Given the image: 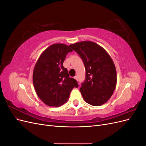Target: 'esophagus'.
I'll list each match as a JSON object with an SVG mask.
<instances>
[{
	"label": "esophagus",
	"instance_id": "34e87169",
	"mask_svg": "<svg viewBox=\"0 0 146 146\" xmlns=\"http://www.w3.org/2000/svg\"><path fill=\"white\" fill-rule=\"evenodd\" d=\"M74 78L76 79V80L77 81H78V77H77V76H75V77H74Z\"/></svg>",
	"mask_w": 146,
	"mask_h": 146
}]
</instances>
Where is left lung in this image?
<instances>
[{
	"mask_svg": "<svg viewBox=\"0 0 146 146\" xmlns=\"http://www.w3.org/2000/svg\"><path fill=\"white\" fill-rule=\"evenodd\" d=\"M80 55L86 70L80 91L86 103L100 106L111 98L115 90L117 74L111 56L96 42L81 41L69 45Z\"/></svg>",
	"mask_w": 146,
	"mask_h": 146,
	"instance_id": "left-lung-1",
	"label": "left lung"
}]
</instances>
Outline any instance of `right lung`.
<instances>
[{
  "mask_svg": "<svg viewBox=\"0 0 146 146\" xmlns=\"http://www.w3.org/2000/svg\"><path fill=\"white\" fill-rule=\"evenodd\" d=\"M64 44H54L39 56L33 72V82L39 98L49 107H60L68 101L70 91L78 86L63 66L69 52Z\"/></svg>",
  "mask_w": 146,
  "mask_h": 146,
  "instance_id": "obj_1",
  "label": "right lung"
}]
</instances>
